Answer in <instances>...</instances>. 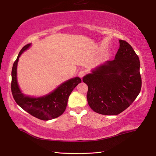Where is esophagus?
<instances>
[{
  "mask_svg": "<svg viewBox=\"0 0 156 156\" xmlns=\"http://www.w3.org/2000/svg\"><path fill=\"white\" fill-rule=\"evenodd\" d=\"M85 75H86V72L84 70H83V69H82V70H80L78 73V76L80 78H83Z\"/></svg>",
  "mask_w": 156,
  "mask_h": 156,
  "instance_id": "esophagus-1",
  "label": "esophagus"
}]
</instances>
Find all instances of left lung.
<instances>
[{
	"mask_svg": "<svg viewBox=\"0 0 156 156\" xmlns=\"http://www.w3.org/2000/svg\"><path fill=\"white\" fill-rule=\"evenodd\" d=\"M119 43L115 59L82 79L88 88V103L99 114L119 115L133 103L141 91L140 59L129 43L121 39Z\"/></svg>",
	"mask_w": 156,
	"mask_h": 156,
	"instance_id": "obj_1",
	"label": "left lung"
}]
</instances>
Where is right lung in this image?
<instances>
[{
	"mask_svg": "<svg viewBox=\"0 0 156 156\" xmlns=\"http://www.w3.org/2000/svg\"><path fill=\"white\" fill-rule=\"evenodd\" d=\"M27 44L20 51L12 68L11 92L16 104L34 117L44 121L57 118L62 115L67 107L69 96L79 83L81 79L78 77L70 79L62 84L49 94L41 98L25 97L21 93L16 80V66L19 58L22 53L29 48Z\"/></svg>",
	"mask_w": 156,
	"mask_h": 156,
	"instance_id": "1",
	"label": "right lung"
}]
</instances>
